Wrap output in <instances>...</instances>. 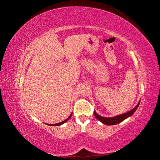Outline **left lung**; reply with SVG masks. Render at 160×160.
I'll return each instance as SVG.
<instances>
[{"label": "left lung", "instance_id": "1", "mask_svg": "<svg viewBox=\"0 0 160 160\" xmlns=\"http://www.w3.org/2000/svg\"><path fill=\"white\" fill-rule=\"evenodd\" d=\"M140 103V101L138 102V103L137 104V105L135 107L132 109V110H130L127 113H125L123 114L119 115H117L115 116V117L113 118H105V117H101L99 115H98L97 113L95 111H94V115L95 116V118L98 119V120H99L101 123H103L105 125H116L118 123H119L122 122H123V120H125V119H127L128 118L132 116L136 109H138V106Z\"/></svg>", "mask_w": 160, "mask_h": 160}]
</instances>
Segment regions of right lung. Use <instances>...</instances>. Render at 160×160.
<instances>
[{
	"mask_svg": "<svg viewBox=\"0 0 160 160\" xmlns=\"http://www.w3.org/2000/svg\"><path fill=\"white\" fill-rule=\"evenodd\" d=\"M72 113H71V115L69 116V118H67V119H66L65 120H64L63 122H60V123H55V124H47V125H51V126H59V125H62V124H63L64 123H65L66 122H67V121H68V120L71 118V115H72Z\"/></svg>",
	"mask_w": 160,
	"mask_h": 160,
	"instance_id": "right-lung-1",
	"label": "right lung"
}]
</instances>
